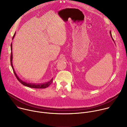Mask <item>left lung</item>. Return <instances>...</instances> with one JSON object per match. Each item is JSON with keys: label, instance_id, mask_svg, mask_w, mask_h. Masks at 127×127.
Listing matches in <instances>:
<instances>
[{"label": "left lung", "instance_id": "8db88e82", "mask_svg": "<svg viewBox=\"0 0 127 127\" xmlns=\"http://www.w3.org/2000/svg\"><path fill=\"white\" fill-rule=\"evenodd\" d=\"M110 34H111V37H112V38L113 39V40L114 41V39H113V37H112V34H111V32H110Z\"/></svg>", "mask_w": 127, "mask_h": 127}]
</instances>
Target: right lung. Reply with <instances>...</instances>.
I'll return each instance as SVG.
<instances>
[{"instance_id": "add662e5", "label": "right lung", "mask_w": 127, "mask_h": 127, "mask_svg": "<svg viewBox=\"0 0 127 127\" xmlns=\"http://www.w3.org/2000/svg\"><path fill=\"white\" fill-rule=\"evenodd\" d=\"M15 33L14 34L13 36V38L14 37ZM11 51H12V44H11ZM11 56H10V63H11V65L13 70V71L14 73V75L15 76V77H16L17 79L20 82H21L22 84H23L25 86H28L29 87H31V88H45L48 87L52 82L53 81V78L51 79L50 81L46 82L45 83H40V84H34V83H27L25 81H23V80H22L21 79H20L19 77L17 76V75H16V74L15 73V72L14 70L13 65H12V51H11Z\"/></svg>"}]
</instances>
